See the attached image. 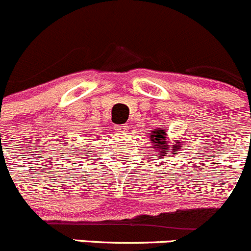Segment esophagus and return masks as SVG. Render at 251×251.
Here are the masks:
<instances>
[{"label": "esophagus", "mask_w": 251, "mask_h": 251, "mask_svg": "<svg viewBox=\"0 0 251 251\" xmlns=\"http://www.w3.org/2000/svg\"><path fill=\"white\" fill-rule=\"evenodd\" d=\"M128 128L129 126H126V125H120V126H115V130L117 131V133H123L125 134L126 130H128Z\"/></svg>", "instance_id": "obj_1"}]
</instances>
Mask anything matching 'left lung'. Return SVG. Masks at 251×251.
<instances>
[{
    "label": "left lung",
    "mask_w": 251,
    "mask_h": 251,
    "mask_svg": "<svg viewBox=\"0 0 251 251\" xmlns=\"http://www.w3.org/2000/svg\"><path fill=\"white\" fill-rule=\"evenodd\" d=\"M166 130H163V129H157V130H153L152 134H151L150 139L151 141H155L153 143V148H155L156 152H158L160 155H156V156H165V152H168V145L167 143H166ZM173 146H177V149H179V145H173ZM173 150H176V149H173Z\"/></svg>",
    "instance_id": "8db88e82"
}]
</instances>
